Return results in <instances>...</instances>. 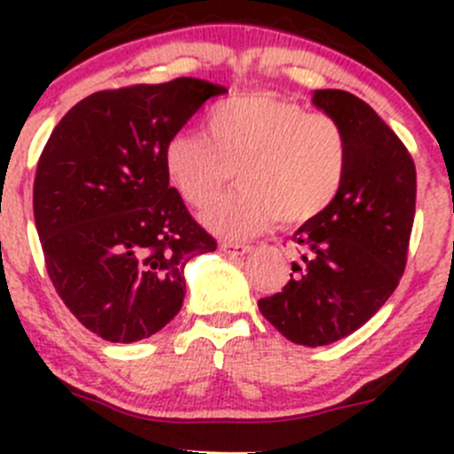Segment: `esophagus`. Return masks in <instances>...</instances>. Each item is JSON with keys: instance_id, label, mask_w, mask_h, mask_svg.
Masks as SVG:
<instances>
[{"instance_id": "obj_1", "label": "esophagus", "mask_w": 454, "mask_h": 454, "mask_svg": "<svg viewBox=\"0 0 454 454\" xmlns=\"http://www.w3.org/2000/svg\"><path fill=\"white\" fill-rule=\"evenodd\" d=\"M219 248L223 250V253L228 254H246L250 250L248 244H237V241H222V246Z\"/></svg>"}]
</instances>
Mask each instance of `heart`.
<instances>
[{"instance_id": "obj_1", "label": "heart", "mask_w": 454, "mask_h": 454, "mask_svg": "<svg viewBox=\"0 0 454 454\" xmlns=\"http://www.w3.org/2000/svg\"><path fill=\"white\" fill-rule=\"evenodd\" d=\"M206 136L180 129L164 145V168L189 204H208L237 168L241 189L201 215L223 239H246L274 222L318 217L340 191L349 160L347 134L329 114L268 94L219 100L206 112Z\"/></svg>"}]
</instances>
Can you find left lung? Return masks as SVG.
<instances>
[{
  "label": "left lung",
  "instance_id": "obj_1",
  "mask_svg": "<svg viewBox=\"0 0 454 454\" xmlns=\"http://www.w3.org/2000/svg\"><path fill=\"white\" fill-rule=\"evenodd\" d=\"M316 107L347 134L349 160L336 200L292 237L301 259L259 309L287 340L320 347L349 336L395 292L415 219V162L395 131L358 96L318 90Z\"/></svg>",
  "mask_w": 454,
  "mask_h": 454
}]
</instances>
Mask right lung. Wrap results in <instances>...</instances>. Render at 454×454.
Listing matches in <instances>:
<instances>
[{
    "label": "right lung",
    "mask_w": 454,
    "mask_h": 454,
    "mask_svg": "<svg viewBox=\"0 0 454 454\" xmlns=\"http://www.w3.org/2000/svg\"><path fill=\"white\" fill-rule=\"evenodd\" d=\"M222 85L103 90L61 118L36 164L35 223L66 308L96 336L136 342L184 303V263L217 241L168 186L164 145Z\"/></svg>",
    "instance_id": "obj_1"
}]
</instances>
